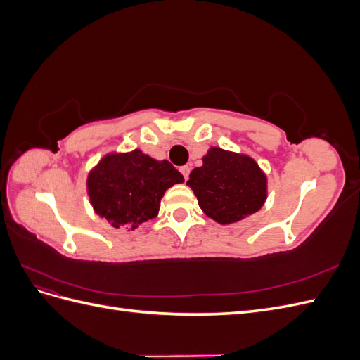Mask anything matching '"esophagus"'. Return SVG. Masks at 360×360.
Instances as JSON below:
<instances>
[{
	"label": "esophagus",
	"instance_id": "esophagus-1",
	"mask_svg": "<svg viewBox=\"0 0 360 360\" xmlns=\"http://www.w3.org/2000/svg\"><path fill=\"white\" fill-rule=\"evenodd\" d=\"M180 172L183 174V177H184V180H188V179H189V172H191V167H188V165H184V167H181V168H180Z\"/></svg>",
	"mask_w": 360,
	"mask_h": 360
}]
</instances>
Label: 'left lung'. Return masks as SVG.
I'll return each instance as SVG.
<instances>
[{"mask_svg": "<svg viewBox=\"0 0 360 360\" xmlns=\"http://www.w3.org/2000/svg\"><path fill=\"white\" fill-rule=\"evenodd\" d=\"M188 180L202 212L219 224L242 221L263 207L267 180L249 156L210 148Z\"/></svg>", "mask_w": 360, "mask_h": 360, "instance_id": "1", "label": "left lung"}]
</instances>
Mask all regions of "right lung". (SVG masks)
I'll use <instances>...</instances> for the list:
<instances>
[{"label": "right lung", "mask_w": 360, "mask_h": 360, "mask_svg": "<svg viewBox=\"0 0 360 360\" xmlns=\"http://www.w3.org/2000/svg\"><path fill=\"white\" fill-rule=\"evenodd\" d=\"M183 181L168 160H156L134 150L105 156L90 172L86 188L94 212L108 224L136 230L156 217L165 191Z\"/></svg>", "instance_id": "1"}]
</instances>
